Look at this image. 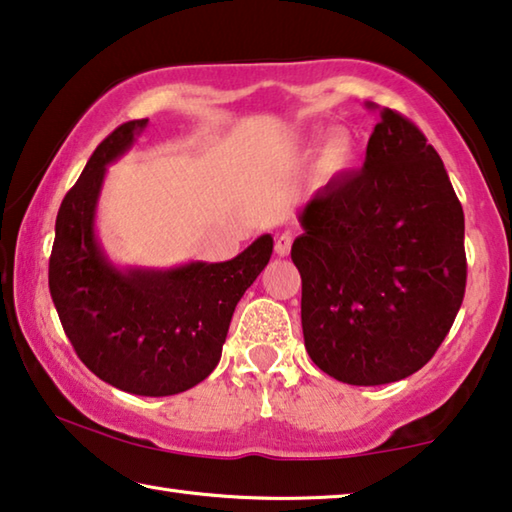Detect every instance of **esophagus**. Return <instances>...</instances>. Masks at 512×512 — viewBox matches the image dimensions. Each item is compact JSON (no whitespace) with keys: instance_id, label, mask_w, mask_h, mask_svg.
<instances>
[{"instance_id":"obj_1","label":"esophagus","mask_w":512,"mask_h":512,"mask_svg":"<svg viewBox=\"0 0 512 512\" xmlns=\"http://www.w3.org/2000/svg\"><path fill=\"white\" fill-rule=\"evenodd\" d=\"M291 250V234H280L278 239H275V253L280 257H287Z\"/></svg>"}]
</instances>
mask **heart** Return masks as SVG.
<instances>
[{
    "label": "heart",
    "instance_id": "b5f03b06",
    "mask_svg": "<svg viewBox=\"0 0 512 512\" xmlns=\"http://www.w3.org/2000/svg\"><path fill=\"white\" fill-rule=\"evenodd\" d=\"M355 164V141L353 136L339 129V132H332L326 141L321 145L319 152V173L326 177H337L344 175L346 170H351Z\"/></svg>",
    "mask_w": 512,
    "mask_h": 512
}]
</instances>
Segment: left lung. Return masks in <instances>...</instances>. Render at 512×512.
I'll return each instance as SVG.
<instances>
[{"label": "left lung", "mask_w": 512, "mask_h": 512, "mask_svg": "<svg viewBox=\"0 0 512 512\" xmlns=\"http://www.w3.org/2000/svg\"><path fill=\"white\" fill-rule=\"evenodd\" d=\"M360 173L330 180L298 212L291 259L312 362L348 385H387L433 358L467 282L465 214L440 154L378 109Z\"/></svg>", "instance_id": "1"}]
</instances>
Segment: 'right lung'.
Masks as SVG:
<instances>
[{
  "mask_svg": "<svg viewBox=\"0 0 512 512\" xmlns=\"http://www.w3.org/2000/svg\"><path fill=\"white\" fill-rule=\"evenodd\" d=\"M148 127L129 120L97 145L56 216L50 291L79 360L136 396H170L202 383L221 360L234 307L264 271L273 237L262 234L227 262L166 269L118 266L97 237L107 166Z\"/></svg>",
  "mask_w": 512,
  "mask_h": 512,
  "instance_id": "add662e5",
  "label": "right lung"
}]
</instances>
